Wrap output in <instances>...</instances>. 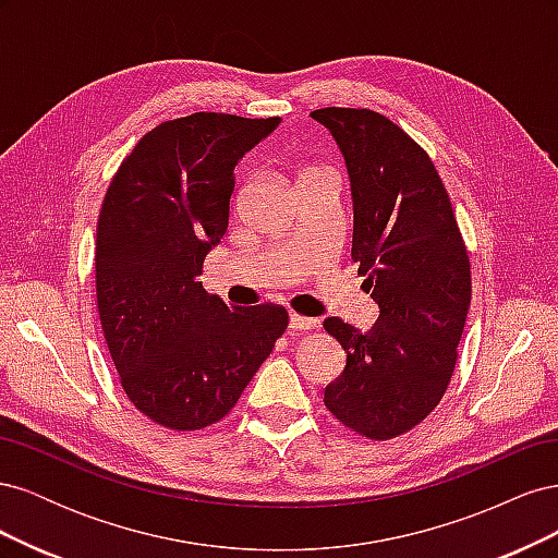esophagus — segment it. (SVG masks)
<instances>
[{
	"instance_id": "obj_1",
	"label": "esophagus",
	"mask_w": 558,
	"mask_h": 558,
	"mask_svg": "<svg viewBox=\"0 0 558 558\" xmlns=\"http://www.w3.org/2000/svg\"><path fill=\"white\" fill-rule=\"evenodd\" d=\"M289 328H293V330H314V328H318V320L310 318V316L291 314L289 316Z\"/></svg>"
}]
</instances>
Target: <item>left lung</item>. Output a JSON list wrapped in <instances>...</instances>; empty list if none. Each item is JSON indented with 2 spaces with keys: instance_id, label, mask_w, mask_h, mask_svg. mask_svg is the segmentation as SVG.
Wrapping results in <instances>:
<instances>
[{
  "instance_id": "8db88e82",
  "label": "left lung",
  "mask_w": 558,
  "mask_h": 558,
  "mask_svg": "<svg viewBox=\"0 0 558 558\" xmlns=\"http://www.w3.org/2000/svg\"><path fill=\"white\" fill-rule=\"evenodd\" d=\"M340 146L353 202L351 258L377 302L373 330L328 316L347 365L326 408L369 440L421 424L442 400L470 307V260L428 154L369 109H316Z\"/></svg>"
}]
</instances>
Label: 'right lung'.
Segmentation results:
<instances>
[{"label": "right lung", "mask_w": 558, "mask_h": 558, "mask_svg": "<svg viewBox=\"0 0 558 558\" xmlns=\"http://www.w3.org/2000/svg\"><path fill=\"white\" fill-rule=\"evenodd\" d=\"M281 118L193 113L144 134L97 221V310L123 391L172 430L221 421L289 326L228 307L197 279L228 230L234 170Z\"/></svg>", "instance_id": "add662e5"}]
</instances>
